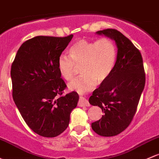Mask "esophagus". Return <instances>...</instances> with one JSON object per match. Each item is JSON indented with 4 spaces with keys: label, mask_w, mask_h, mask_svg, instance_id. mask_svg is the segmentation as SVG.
I'll return each mask as SVG.
<instances>
[{
    "label": "esophagus",
    "mask_w": 159,
    "mask_h": 159,
    "mask_svg": "<svg viewBox=\"0 0 159 159\" xmlns=\"http://www.w3.org/2000/svg\"><path fill=\"white\" fill-rule=\"evenodd\" d=\"M80 107H89L90 106V103L89 102L87 99H85L83 97H81L79 100V103H78Z\"/></svg>",
    "instance_id": "1"
}]
</instances>
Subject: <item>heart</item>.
I'll use <instances>...</instances> for the list:
<instances>
[{
    "label": "heart",
    "mask_w": 159,
    "mask_h": 159,
    "mask_svg": "<svg viewBox=\"0 0 159 159\" xmlns=\"http://www.w3.org/2000/svg\"><path fill=\"white\" fill-rule=\"evenodd\" d=\"M116 49L108 38L89 41L80 39L70 48L69 56L61 55L58 68L63 78L70 81L80 67V78L68 84V88L82 93L92 90L98 82L106 81L114 68Z\"/></svg>",
    "instance_id": "b5f03b06"
}]
</instances>
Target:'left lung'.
I'll use <instances>...</instances> for the list:
<instances>
[{
  "mask_svg": "<svg viewBox=\"0 0 159 159\" xmlns=\"http://www.w3.org/2000/svg\"><path fill=\"white\" fill-rule=\"evenodd\" d=\"M115 42L117 54L113 72L93 91L89 103L104 113L91 123L92 129L102 136H113L131 123L144 90L146 75L142 55L131 41L120 31L107 29L96 32Z\"/></svg>",
  "mask_w": 159,
  "mask_h": 159,
  "instance_id": "obj_1",
  "label": "left lung"
}]
</instances>
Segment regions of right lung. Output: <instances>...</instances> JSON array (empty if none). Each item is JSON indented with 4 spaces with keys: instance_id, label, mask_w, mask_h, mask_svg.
Returning a JSON list of instances; mask_svg holds the SVG:
<instances>
[{
    "instance_id": "obj_1",
    "label": "right lung",
    "mask_w": 159,
    "mask_h": 159,
    "mask_svg": "<svg viewBox=\"0 0 159 159\" xmlns=\"http://www.w3.org/2000/svg\"><path fill=\"white\" fill-rule=\"evenodd\" d=\"M72 37L32 38L21 45L11 66L13 101L28 126L43 137L66 129L79 100L75 91L61 97L66 84L58 60Z\"/></svg>"
}]
</instances>
